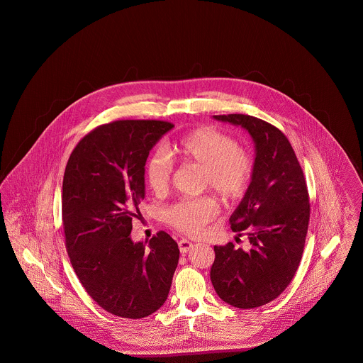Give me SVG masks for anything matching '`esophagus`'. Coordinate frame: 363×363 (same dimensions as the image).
Returning <instances> with one entry per match:
<instances>
[{
	"label": "esophagus",
	"mask_w": 363,
	"mask_h": 363,
	"mask_svg": "<svg viewBox=\"0 0 363 363\" xmlns=\"http://www.w3.org/2000/svg\"><path fill=\"white\" fill-rule=\"evenodd\" d=\"M178 247H179V252L184 255V253H188L190 249L193 247V243L188 241V240H185V238H182V240L178 241Z\"/></svg>",
	"instance_id": "1"
}]
</instances>
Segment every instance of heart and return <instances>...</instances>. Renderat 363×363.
Returning a JSON list of instances; mask_svg holds the SVG:
<instances>
[{
	"instance_id": "b5f03b06",
	"label": "heart",
	"mask_w": 363,
	"mask_h": 363,
	"mask_svg": "<svg viewBox=\"0 0 363 363\" xmlns=\"http://www.w3.org/2000/svg\"><path fill=\"white\" fill-rule=\"evenodd\" d=\"M167 155L182 163H193L206 170L209 189L223 200L240 199L246 191L252 174L253 157L234 138L213 128L203 126L167 145ZM168 156V157H169ZM163 152L151 156L145 166L150 188L155 193L167 189L172 160ZM218 212L216 203L208 197L184 200L167 211L170 223L189 234H197Z\"/></svg>"
}]
</instances>
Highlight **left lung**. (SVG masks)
Wrapping results in <instances>:
<instances>
[{"label":"left lung","instance_id":"left-lung-1","mask_svg":"<svg viewBox=\"0 0 363 363\" xmlns=\"http://www.w3.org/2000/svg\"><path fill=\"white\" fill-rule=\"evenodd\" d=\"M243 128L255 143L250 184L230 216L234 233L245 231L249 249L233 242L215 246L211 281L228 305L255 309L274 301L293 280L302 259L311 206L303 172L287 138L252 116H213Z\"/></svg>","mask_w":363,"mask_h":363}]
</instances>
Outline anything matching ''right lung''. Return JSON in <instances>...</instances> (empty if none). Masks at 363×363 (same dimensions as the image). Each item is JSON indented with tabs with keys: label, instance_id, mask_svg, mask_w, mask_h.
<instances>
[{
	"label": "right lung",
	"instance_id": "1",
	"mask_svg": "<svg viewBox=\"0 0 363 363\" xmlns=\"http://www.w3.org/2000/svg\"><path fill=\"white\" fill-rule=\"evenodd\" d=\"M173 123L125 120L98 126L70 154L62 182V223L72 267L104 311L143 318L157 311L178 265L177 242L159 231L147 246L130 238L145 197L150 151Z\"/></svg>",
	"mask_w": 363,
	"mask_h": 363
}]
</instances>
